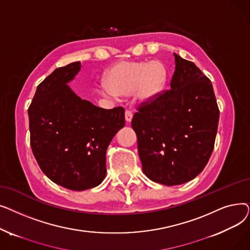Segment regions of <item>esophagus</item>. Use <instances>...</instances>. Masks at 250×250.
Instances as JSON below:
<instances>
[{"label":"esophagus","instance_id":"34e87169","mask_svg":"<svg viewBox=\"0 0 250 250\" xmlns=\"http://www.w3.org/2000/svg\"><path fill=\"white\" fill-rule=\"evenodd\" d=\"M125 121L127 123H130V121H132V118H133V112L128 110V109H126L125 112Z\"/></svg>","mask_w":250,"mask_h":250}]
</instances>
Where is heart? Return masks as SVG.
<instances>
[{
  "instance_id": "obj_1",
  "label": "heart",
  "mask_w": 250,
  "mask_h": 250,
  "mask_svg": "<svg viewBox=\"0 0 250 250\" xmlns=\"http://www.w3.org/2000/svg\"><path fill=\"white\" fill-rule=\"evenodd\" d=\"M164 64L152 62H121L108 71L106 84L101 88L106 96H126L135 92L140 102H151L158 96L166 82Z\"/></svg>"
}]
</instances>
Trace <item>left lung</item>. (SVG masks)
I'll return each mask as SVG.
<instances>
[{
  "label": "left lung",
  "instance_id": "left-lung-1",
  "mask_svg": "<svg viewBox=\"0 0 250 250\" xmlns=\"http://www.w3.org/2000/svg\"><path fill=\"white\" fill-rule=\"evenodd\" d=\"M170 89L142 102L132 120L143 172L172 187L199 175L215 146L219 107L209 79L174 54Z\"/></svg>",
  "mask_w": 250,
  "mask_h": 250
}]
</instances>
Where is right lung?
<instances>
[{
    "mask_svg": "<svg viewBox=\"0 0 250 250\" xmlns=\"http://www.w3.org/2000/svg\"><path fill=\"white\" fill-rule=\"evenodd\" d=\"M80 69V62L56 69L37 86L28 108L30 145L39 167L51 181L77 191L102 182L107 147L125 126L124 107L95 106L67 85Z\"/></svg>",
    "mask_w": 250,
    "mask_h": 250,
    "instance_id": "right-lung-1",
    "label": "right lung"
}]
</instances>
